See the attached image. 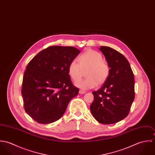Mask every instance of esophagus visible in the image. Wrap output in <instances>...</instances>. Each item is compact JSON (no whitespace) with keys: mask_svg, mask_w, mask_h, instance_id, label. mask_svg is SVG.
<instances>
[{"mask_svg":"<svg viewBox=\"0 0 155 155\" xmlns=\"http://www.w3.org/2000/svg\"><path fill=\"white\" fill-rule=\"evenodd\" d=\"M79 92V94H85L86 92H85V91H83V90H81V89H80Z\"/></svg>","mask_w":155,"mask_h":155,"instance_id":"34e87169","label":"esophagus"}]
</instances>
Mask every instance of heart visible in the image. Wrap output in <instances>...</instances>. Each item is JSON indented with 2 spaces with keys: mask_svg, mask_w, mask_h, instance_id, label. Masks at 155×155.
Returning a JSON list of instances; mask_svg holds the SVG:
<instances>
[{
  "mask_svg": "<svg viewBox=\"0 0 155 155\" xmlns=\"http://www.w3.org/2000/svg\"><path fill=\"white\" fill-rule=\"evenodd\" d=\"M87 70L85 79H81L75 83V85L82 89H89L95 87L98 83L102 84L108 79L110 68L107 63L103 60L102 55L95 51L88 50L75 60L71 61L68 67V74L71 79L76 81L81 78L82 69Z\"/></svg>",
  "mask_w": 155,
  "mask_h": 155,
  "instance_id": "1",
  "label": "heart"
}]
</instances>
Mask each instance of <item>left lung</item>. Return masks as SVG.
Returning <instances> with one entry per match:
<instances>
[{
    "mask_svg": "<svg viewBox=\"0 0 155 155\" xmlns=\"http://www.w3.org/2000/svg\"><path fill=\"white\" fill-rule=\"evenodd\" d=\"M100 50L110 68V75L101 88L92 92L90 110L94 117L103 124H112L129 114L135 97L134 76L127 59L108 46Z\"/></svg>",
    "mask_w": 155,
    "mask_h": 155,
    "instance_id": "8db88e82",
    "label": "left lung"
}]
</instances>
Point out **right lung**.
Here are the masks:
<instances>
[{
    "label": "right lung",
    "mask_w": 155,
    "mask_h": 155,
    "mask_svg": "<svg viewBox=\"0 0 155 155\" xmlns=\"http://www.w3.org/2000/svg\"><path fill=\"white\" fill-rule=\"evenodd\" d=\"M73 46H52L39 52L27 64L22 79L25 112L39 124L60 119L79 89L68 74L70 63L80 53Z\"/></svg>",
    "instance_id": "1"
}]
</instances>
